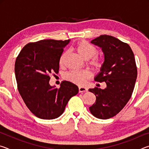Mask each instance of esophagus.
<instances>
[{
	"mask_svg": "<svg viewBox=\"0 0 149 149\" xmlns=\"http://www.w3.org/2000/svg\"><path fill=\"white\" fill-rule=\"evenodd\" d=\"M88 89L87 88L84 87H79V93H83V92H87Z\"/></svg>",
	"mask_w": 149,
	"mask_h": 149,
	"instance_id": "34e87169",
	"label": "esophagus"
}]
</instances>
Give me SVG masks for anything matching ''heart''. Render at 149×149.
<instances>
[{
  "instance_id": "obj_1",
  "label": "heart",
  "mask_w": 149,
  "mask_h": 149,
  "mask_svg": "<svg viewBox=\"0 0 149 149\" xmlns=\"http://www.w3.org/2000/svg\"><path fill=\"white\" fill-rule=\"evenodd\" d=\"M75 49L81 56L85 60L91 59L90 65L95 70H99L102 66L103 61L101 56L97 55L98 50L97 48L86 41H79L75 46ZM68 52H63L60 58L59 63L62 65L64 64L65 58ZM91 76V73L87 70H71L64 75V78L73 84L81 85L85 84L86 80Z\"/></svg>"
}]
</instances>
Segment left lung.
Listing matches in <instances>:
<instances>
[{"mask_svg": "<svg viewBox=\"0 0 149 149\" xmlns=\"http://www.w3.org/2000/svg\"><path fill=\"white\" fill-rule=\"evenodd\" d=\"M91 43L104 52V62L95 80L104 81L107 88L89 89L96 96L95 103L89 110L95 117L107 120L118 114L130 99L137 76V65L130 45L114 37L100 35Z\"/></svg>", "mask_w": 149, "mask_h": 149, "instance_id": "obj_1", "label": "left lung"}]
</instances>
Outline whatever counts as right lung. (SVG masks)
<instances>
[{
  "instance_id": "right-lung-1",
  "label": "right lung",
  "mask_w": 149,
  "mask_h": 149,
  "mask_svg": "<svg viewBox=\"0 0 149 149\" xmlns=\"http://www.w3.org/2000/svg\"><path fill=\"white\" fill-rule=\"evenodd\" d=\"M70 40L46 39L27 44L17 56L15 75L17 89L29 110L44 120L59 117L70 98L79 91L77 85L63 81L60 88L49 84L50 75L59 71V60Z\"/></svg>"
}]
</instances>
